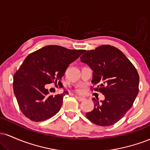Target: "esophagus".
<instances>
[{
  "instance_id": "1",
  "label": "esophagus",
  "mask_w": 150,
  "mask_h": 150,
  "mask_svg": "<svg viewBox=\"0 0 150 150\" xmlns=\"http://www.w3.org/2000/svg\"><path fill=\"white\" fill-rule=\"evenodd\" d=\"M75 98L78 100L79 101H82L85 100V98L84 97H77V96H75Z\"/></svg>"
}]
</instances>
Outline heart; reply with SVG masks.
I'll return each mask as SVG.
<instances>
[{"label":"heart","mask_w":150,"mask_h":150,"mask_svg":"<svg viewBox=\"0 0 150 150\" xmlns=\"http://www.w3.org/2000/svg\"><path fill=\"white\" fill-rule=\"evenodd\" d=\"M76 91H77V93H80V94H82V93L83 92L84 90H83V89H82V88H78Z\"/></svg>","instance_id":"1"}]
</instances>
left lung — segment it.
<instances>
[{"label": "left lung", "instance_id": "left-lung-1", "mask_svg": "<svg viewBox=\"0 0 150 150\" xmlns=\"http://www.w3.org/2000/svg\"><path fill=\"white\" fill-rule=\"evenodd\" d=\"M80 59L93 70L92 83L99 85L94 90L105 97L101 101L93 98L94 108L86 116L98 125H112L132 107L138 94L137 70L122 51L110 45L87 51Z\"/></svg>", "mask_w": 150, "mask_h": 150}]
</instances>
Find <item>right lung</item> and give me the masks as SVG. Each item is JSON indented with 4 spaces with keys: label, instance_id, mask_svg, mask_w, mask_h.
<instances>
[{
    "label": "right lung",
    "instance_id": "obj_1",
    "mask_svg": "<svg viewBox=\"0 0 150 150\" xmlns=\"http://www.w3.org/2000/svg\"><path fill=\"white\" fill-rule=\"evenodd\" d=\"M57 45L46 46L30 53L13 77V89L23 114L31 120L43 121L56 115L68 92L53 96L47 84L61 85L69 64L85 53Z\"/></svg>",
    "mask_w": 150,
    "mask_h": 150
}]
</instances>
